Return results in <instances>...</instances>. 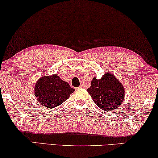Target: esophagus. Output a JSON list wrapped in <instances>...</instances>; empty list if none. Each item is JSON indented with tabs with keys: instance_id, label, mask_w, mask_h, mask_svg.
<instances>
[{
	"instance_id": "1",
	"label": "esophagus",
	"mask_w": 158,
	"mask_h": 158,
	"mask_svg": "<svg viewBox=\"0 0 158 158\" xmlns=\"http://www.w3.org/2000/svg\"><path fill=\"white\" fill-rule=\"evenodd\" d=\"M85 87V85H84V84H81V85H80L79 86V89H81V88H84Z\"/></svg>"
}]
</instances>
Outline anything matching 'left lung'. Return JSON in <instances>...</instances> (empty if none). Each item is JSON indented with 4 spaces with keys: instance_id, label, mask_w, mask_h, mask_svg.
Instances as JSON below:
<instances>
[{
    "instance_id": "left-lung-1",
    "label": "left lung",
    "mask_w": 158,
    "mask_h": 158,
    "mask_svg": "<svg viewBox=\"0 0 158 158\" xmlns=\"http://www.w3.org/2000/svg\"><path fill=\"white\" fill-rule=\"evenodd\" d=\"M87 91L98 107L107 111L121 106L124 99L123 85L110 73H106L99 79L94 77Z\"/></svg>"
}]
</instances>
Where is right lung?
I'll return each mask as SVG.
<instances>
[{
    "mask_svg": "<svg viewBox=\"0 0 158 158\" xmlns=\"http://www.w3.org/2000/svg\"><path fill=\"white\" fill-rule=\"evenodd\" d=\"M74 89L56 75L42 77L35 84L37 102L48 108L58 106L69 97Z\"/></svg>",
    "mask_w": 158,
    "mask_h": 158,
    "instance_id": "1",
    "label": "right lung"
}]
</instances>
